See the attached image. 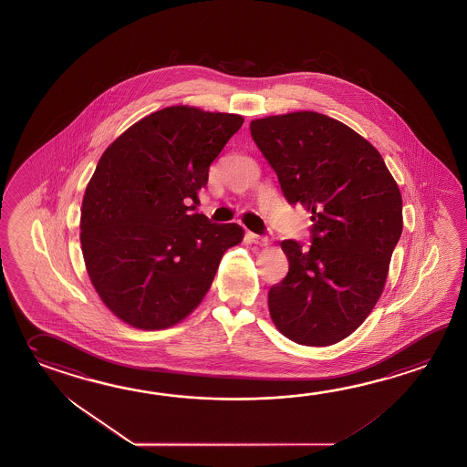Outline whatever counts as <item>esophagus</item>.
<instances>
[{"label":"esophagus","instance_id":"obj_1","mask_svg":"<svg viewBox=\"0 0 467 467\" xmlns=\"http://www.w3.org/2000/svg\"><path fill=\"white\" fill-rule=\"evenodd\" d=\"M248 237L252 238V242L258 245V247H270V244H272L270 238L260 237V235H255V234H248Z\"/></svg>","mask_w":467,"mask_h":467}]
</instances>
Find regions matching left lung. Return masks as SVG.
Here are the masks:
<instances>
[{
    "mask_svg": "<svg viewBox=\"0 0 467 467\" xmlns=\"http://www.w3.org/2000/svg\"><path fill=\"white\" fill-rule=\"evenodd\" d=\"M250 134L288 203L311 212V245L284 240L288 274L268 292L276 329L329 347L375 308L401 237L402 199L383 157L353 129L296 110L250 122Z\"/></svg>",
    "mask_w": 467,
    "mask_h": 467,
    "instance_id": "1",
    "label": "left lung"
}]
</instances>
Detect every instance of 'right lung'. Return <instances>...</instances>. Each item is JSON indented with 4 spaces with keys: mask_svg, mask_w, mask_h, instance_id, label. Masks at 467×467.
<instances>
[{
    "mask_svg": "<svg viewBox=\"0 0 467 467\" xmlns=\"http://www.w3.org/2000/svg\"><path fill=\"white\" fill-rule=\"evenodd\" d=\"M242 124L238 114L171 106L104 150L84 192L79 238L92 286L119 320L147 331L181 323L242 242L237 223L192 212Z\"/></svg>",
    "mask_w": 467,
    "mask_h": 467,
    "instance_id": "right-lung-1",
    "label": "right lung"
}]
</instances>
